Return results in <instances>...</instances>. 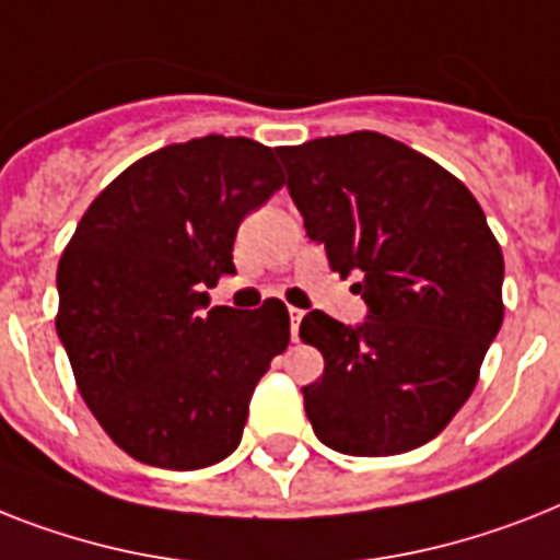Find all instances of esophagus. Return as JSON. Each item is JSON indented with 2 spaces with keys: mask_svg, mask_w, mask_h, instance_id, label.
Segmentation results:
<instances>
[{
  "mask_svg": "<svg viewBox=\"0 0 560 560\" xmlns=\"http://www.w3.org/2000/svg\"><path fill=\"white\" fill-rule=\"evenodd\" d=\"M304 311L299 307H290V336H293V342H299V325H302Z\"/></svg>",
  "mask_w": 560,
  "mask_h": 560,
  "instance_id": "obj_1",
  "label": "esophagus"
}]
</instances>
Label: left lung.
<instances>
[{
  "label": "left lung",
  "mask_w": 560,
  "mask_h": 560,
  "mask_svg": "<svg viewBox=\"0 0 560 560\" xmlns=\"http://www.w3.org/2000/svg\"><path fill=\"white\" fill-rule=\"evenodd\" d=\"M304 230L357 276L368 319L322 311L299 336L325 374L302 388L316 438L353 457L429 443L471 397L503 322V253L463 180L380 131L276 149Z\"/></svg>",
  "instance_id": "8db88e82"
}]
</instances>
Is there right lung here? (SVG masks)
<instances>
[{
    "label": "right lung",
    "mask_w": 560,
    "mask_h": 560,
    "mask_svg": "<svg viewBox=\"0 0 560 560\" xmlns=\"http://www.w3.org/2000/svg\"><path fill=\"white\" fill-rule=\"evenodd\" d=\"M249 138L172 143L91 201L57 267V334L108 438L158 469H203L241 443L249 397L290 342L288 307H207L235 272L238 224L281 189Z\"/></svg>",
    "instance_id": "right-lung-1"
}]
</instances>
